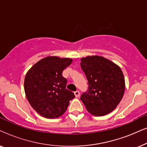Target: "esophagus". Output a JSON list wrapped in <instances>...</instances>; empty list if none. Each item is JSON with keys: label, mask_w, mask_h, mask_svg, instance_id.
<instances>
[{"label": "esophagus", "mask_w": 147, "mask_h": 147, "mask_svg": "<svg viewBox=\"0 0 147 147\" xmlns=\"http://www.w3.org/2000/svg\"><path fill=\"white\" fill-rule=\"evenodd\" d=\"M74 94H75L76 97L78 98V97H79V96H80V92L78 91V90H76V91L74 92Z\"/></svg>", "instance_id": "1"}]
</instances>
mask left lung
I'll return each instance as SVG.
<instances>
[{
	"instance_id": "obj_1",
	"label": "left lung",
	"mask_w": 147,
	"mask_h": 147,
	"mask_svg": "<svg viewBox=\"0 0 147 147\" xmlns=\"http://www.w3.org/2000/svg\"><path fill=\"white\" fill-rule=\"evenodd\" d=\"M82 69L88 80V89L82 94L86 109L94 116L112 112L121 101L125 82L121 69L101 56L82 58Z\"/></svg>"
}]
</instances>
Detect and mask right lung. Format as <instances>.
Instances as JSON below:
<instances>
[{"label":"right lung","mask_w":147,"mask_h":147,"mask_svg":"<svg viewBox=\"0 0 147 147\" xmlns=\"http://www.w3.org/2000/svg\"><path fill=\"white\" fill-rule=\"evenodd\" d=\"M71 62L69 58L47 57L36 63L26 74V96L32 108L43 117H59L75 98L73 92L66 89L67 79L62 76Z\"/></svg>","instance_id":"right-lung-1"}]
</instances>
